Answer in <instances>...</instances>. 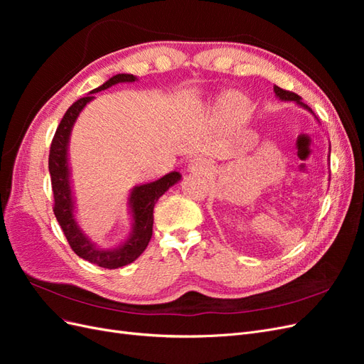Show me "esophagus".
Instances as JSON below:
<instances>
[{
    "instance_id": "1",
    "label": "esophagus",
    "mask_w": 364,
    "mask_h": 364,
    "mask_svg": "<svg viewBox=\"0 0 364 364\" xmlns=\"http://www.w3.org/2000/svg\"><path fill=\"white\" fill-rule=\"evenodd\" d=\"M209 170H211V165H209V162L206 159H202V158L193 159L188 164V171L190 173H208Z\"/></svg>"
}]
</instances>
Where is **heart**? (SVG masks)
I'll list each match as a JSON object with an SVG mask.
<instances>
[{
    "label": "heart",
    "instance_id": "b5f03b06",
    "mask_svg": "<svg viewBox=\"0 0 364 364\" xmlns=\"http://www.w3.org/2000/svg\"><path fill=\"white\" fill-rule=\"evenodd\" d=\"M220 115L226 119H237L241 118L247 112V102L243 97L235 92L226 94L220 100Z\"/></svg>",
    "mask_w": 364,
    "mask_h": 364
}]
</instances>
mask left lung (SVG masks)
I'll return each instance as SVG.
<instances>
[{
    "instance_id": "left-lung-1",
    "label": "left lung",
    "mask_w": 364,
    "mask_h": 364,
    "mask_svg": "<svg viewBox=\"0 0 364 364\" xmlns=\"http://www.w3.org/2000/svg\"><path fill=\"white\" fill-rule=\"evenodd\" d=\"M273 91H274V95H277V97L279 98V100H282V102H296L301 107L306 109L308 112L313 114L311 107H308V105H305V103L301 100V97L297 95V94H294V92H291V91H285V90H282V87H279V86H273ZM313 115H314V114H313Z\"/></svg>"
}]
</instances>
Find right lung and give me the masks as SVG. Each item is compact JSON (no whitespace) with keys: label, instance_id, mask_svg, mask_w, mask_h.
I'll return each mask as SVG.
<instances>
[{"label":"right lung","instance_id":"add662e5","mask_svg":"<svg viewBox=\"0 0 364 364\" xmlns=\"http://www.w3.org/2000/svg\"><path fill=\"white\" fill-rule=\"evenodd\" d=\"M135 80L136 77L134 74H117L102 86L95 87L86 97L73 103L58 126L50 147L48 170L54 194V215H56L63 234L67 237L71 249L75 252V255L105 269H118L127 266V264L134 262L146 250L153 234V208H155L159 197L182 178L181 173L171 171L155 182L138 185L132 190L127 203L134 223H132V230L127 240L117 249L98 247L83 234L80 226L77 225L74 215V197L70 181L71 171L68 164V144L73 126L77 117L82 112V109L91 100H94L95 92L105 91L117 83Z\"/></svg>","mask_w":364,"mask_h":364}]
</instances>
